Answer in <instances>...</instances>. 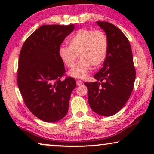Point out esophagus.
<instances>
[{
	"label": "esophagus",
	"mask_w": 154,
	"mask_h": 154,
	"mask_svg": "<svg viewBox=\"0 0 154 154\" xmlns=\"http://www.w3.org/2000/svg\"><path fill=\"white\" fill-rule=\"evenodd\" d=\"M82 84V81H76V85H77L78 86H80V85H81Z\"/></svg>",
	"instance_id": "1"
}]
</instances>
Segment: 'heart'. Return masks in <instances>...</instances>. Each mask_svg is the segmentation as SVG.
Returning a JSON list of instances; mask_svg holds the SVG:
<instances>
[{
    "label": "heart",
    "mask_w": 154,
    "mask_h": 154,
    "mask_svg": "<svg viewBox=\"0 0 154 154\" xmlns=\"http://www.w3.org/2000/svg\"><path fill=\"white\" fill-rule=\"evenodd\" d=\"M69 46H62L58 53L63 64L72 67L78 57L80 60L69 72L71 76L83 79L88 76L92 66L98 67L106 59L108 49L107 36L101 30L81 29L68 40Z\"/></svg>",
    "instance_id": "obj_1"
}]
</instances>
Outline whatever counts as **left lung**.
<instances>
[{
  "instance_id": "left-lung-1",
  "label": "left lung",
  "mask_w": 154,
  "mask_h": 154,
  "mask_svg": "<svg viewBox=\"0 0 154 154\" xmlns=\"http://www.w3.org/2000/svg\"><path fill=\"white\" fill-rule=\"evenodd\" d=\"M97 23L106 34L108 53L103 67L94 75L97 81L84 84L88 88V103L92 110L108 117L125 106L132 93L136 73L130 43L124 33L109 22Z\"/></svg>"
}]
</instances>
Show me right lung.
<instances>
[{
	"label": "right lung",
	"instance_id": "1",
	"mask_svg": "<svg viewBox=\"0 0 154 154\" xmlns=\"http://www.w3.org/2000/svg\"><path fill=\"white\" fill-rule=\"evenodd\" d=\"M74 25H44L24 42L19 55L17 84L24 103L42 121L65 117L70 96L76 86L73 78L64 81L65 69L58 51Z\"/></svg>",
	"mask_w": 154,
	"mask_h": 154
}]
</instances>
